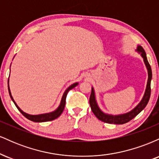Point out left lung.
I'll return each instance as SVG.
<instances>
[{"label":"left lung","instance_id":"left-lung-1","mask_svg":"<svg viewBox=\"0 0 159 159\" xmlns=\"http://www.w3.org/2000/svg\"><path fill=\"white\" fill-rule=\"evenodd\" d=\"M136 51L141 55L143 59V62L145 63L146 67L147 69V72H148V80H147V87H146L145 93H144L143 98H142L141 101L138 103V105L133 108L132 111L129 112L125 113V114H119V115H112L104 113L98 107L97 102L96 99V95H95L94 88L92 87V91H91V95L90 97V105L91 110H92L93 113L95 114V116L98 118V120L104 122V123H114V124H124L129 122L132 120L133 118H134L141 111H143L145 107L147 106V103H148L149 97H150L151 93V80H152V69H151V66L149 65L148 61L147 58V54H146L145 51L142 48L140 45H138L137 47Z\"/></svg>","mask_w":159,"mask_h":159}]
</instances>
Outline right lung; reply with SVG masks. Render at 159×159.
Instances as JSON below:
<instances>
[{
    "label": "right lung",
    "mask_w": 159,
    "mask_h": 159,
    "mask_svg": "<svg viewBox=\"0 0 159 159\" xmlns=\"http://www.w3.org/2000/svg\"><path fill=\"white\" fill-rule=\"evenodd\" d=\"M78 84V82H75V83L72 84V85L69 86L68 88H67L66 90H65V92L63 93V96H62V98H61V103H60V105L57 107V108L56 110L52 111V112L45 113V114H37V115H31V114H27V113L24 112V111L21 110V109L20 108L19 106H18L17 104L16 103V102L14 101L13 98H12V95H11V92H10V86H9V79H8V90H9V93H10L11 99L12 100V102H13L14 104L16 105V107L19 109V111L24 115V116H25V117L27 118L28 120H31V121H33V122H36V123H42V122L51 121V120H54V119H56V118L59 117V116H61V114H62V113H63V109H64V107H65L66 98L67 93H68V92L69 90H72V89H73L74 87H75Z\"/></svg>",
    "instance_id": "1"
}]
</instances>
